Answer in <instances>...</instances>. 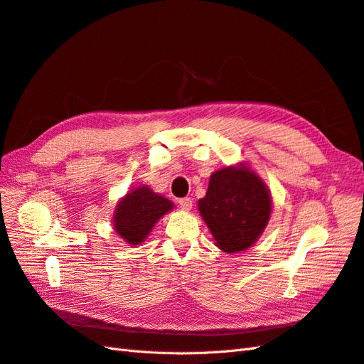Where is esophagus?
Masks as SVG:
<instances>
[{
    "instance_id": "esophagus-1",
    "label": "esophagus",
    "mask_w": 364,
    "mask_h": 364,
    "mask_svg": "<svg viewBox=\"0 0 364 364\" xmlns=\"http://www.w3.org/2000/svg\"><path fill=\"white\" fill-rule=\"evenodd\" d=\"M181 210H191L192 209V200L191 198H181L178 201Z\"/></svg>"
}]
</instances>
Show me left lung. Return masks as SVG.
Segmentation results:
<instances>
[{
	"label": "left lung",
	"mask_w": 364,
	"mask_h": 364,
	"mask_svg": "<svg viewBox=\"0 0 364 364\" xmlns=\"http://www.w3.org/2000/svg\"><path fill=\"white\" fill-rule=\"evenodd\" d=\"M198 209L216 245L237 253L255 244L272 213V196L264 181L247 168H225L212 173Z\"/></svg>",
	"instance_id": "left-lung-1"
}]
</instances>
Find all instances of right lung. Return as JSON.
I'll list each match as a JSON object with an SVG mask.
<instances>
[{
	"label": "right lung",
	"instance_id": "1",
	"mask_svg": "<svg viewBox=\"0 0 364 364\" xmlns=\"http://www.w3.org/2000/svg\"><path fill=\"white\" fill-rule=\"evenodd\" d=\"M172 209V203L148 188L127 193L114 215V228L124 241L137 245L149 235L154 224Z\"/></svg>",
	"mask_w": 364,
	"mask_h": 364
}]
</instances>
